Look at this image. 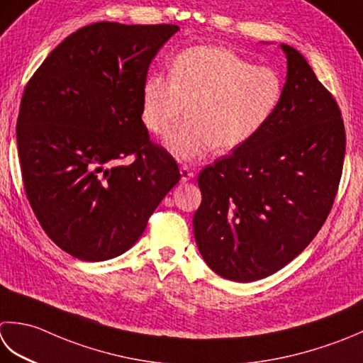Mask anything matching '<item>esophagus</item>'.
<instances>
[{"label": "esophagus", "mask_w": 363, "mask_h": 363, "mask_svg": "<svg viewBox=\"0 0 363 363\" xmlns=\"http://www.w3.org/2000/svg\"><path fill=\"white\" fill-rule=\"evenodd\" d=\"M194 177H195V173L191 172L190 167H187V165L181 167V181L182 182H187L190 179H194Z\"/></svg>", "instance_id": "esophagus-1"}]
</instances>
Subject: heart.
<instances>
[{
	"label": "heart",
	"mask_w": 363,
	"mask_h": 363,
	"mask_svg": "<svg viewBox=\"0 0 363 363\" xmlns=\"http://www.w3.org/2000/svg\"><path fill=\"white\" fill-rule=\"evenodd\" d=\"M283 82L277 70L253 66L231 50L196 45L182 50L172 77L152 72L141 88V118L152 133H165L174 157L194 160L211 147L230 152L248 143L279 106Z\"/></svg>",
	"instance_id": "obj_1"
}]
</instances>
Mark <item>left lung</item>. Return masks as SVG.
Wrapping results in <instances>:
<instances>
[{
	"label": "left lung",
	"instance_id": "obj_1",
	"mask_svg": "<svg viewBox=\"0 0 363 363\" xmlns=\"http://www.w3.org/2000/svg\"><path fill=\"white\" fill-rule=\"evenodd\" d=\"M280 48L286 82L274 115L198 176V250L216 274L239 283L272 275L303 252L328 218L343 169L335 99L296 48Z\"/></svg>",
	"mask_w": 363,
	"mask_h": 363
}]
</instances>
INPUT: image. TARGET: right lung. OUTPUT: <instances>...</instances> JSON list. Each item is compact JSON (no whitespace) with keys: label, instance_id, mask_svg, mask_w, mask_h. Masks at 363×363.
<instances>
[{"label":"right lung","instance_id":"right-lung-1","mask_svg":"<svg viewBox=\"0 0 363 363\" xmlns=\"http://www.w3.org/2000/svg\"><path fill=\"white\" fill-rule=\"evenodd\" d=\"M177 25L99 21L40 64L20 102L17 146L31 208L47 236L82 261L129 250L181 179L149 141L141 88ZM133 153L132 164H123Z\"/></svg>","mask_w":363,"mask_h":363}]
</instances>
